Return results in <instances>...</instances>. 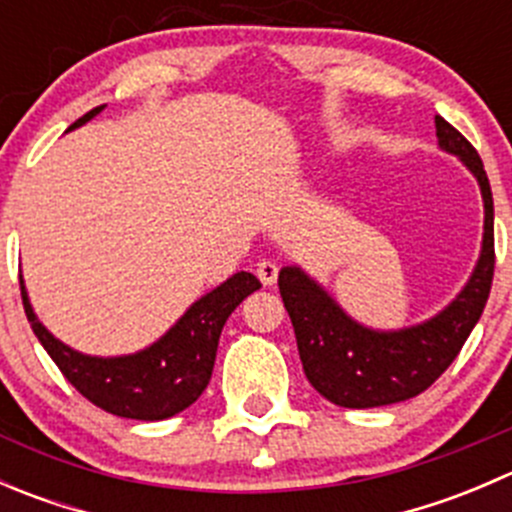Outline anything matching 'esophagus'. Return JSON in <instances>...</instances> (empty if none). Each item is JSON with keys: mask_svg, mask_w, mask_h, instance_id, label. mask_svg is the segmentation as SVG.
<instances>
[{"mask_svg": "<svg viewBox=\"0 0 512 512\" xmlns=\"http://www.w3.org/2000/svg\"><path fill=\"white\" fill-rule=\"evenodd\" d=\"M277 275H280V267L275 265V262L272 260H262V262H257V277H260V282L262 285H275L277 282Z\"/></svg>", "mask_w": 512, "mask_h": 512, "instance_id": "1", "label": "esophagus"}]
</instances>
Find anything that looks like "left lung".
<instances>
[{"mask_svg":"<svg viewBox=\"0 0 512 512\" xmlns=\"http://www.w3.org/2000/svg\"><path fill=\"white\" fill-rule=\"evenodd\" d=\"M436 136L443 151L461 158L476 175L485 208L476 270L443 312L416 327L376 332L354 322L299 267H285L277 280L309 384L344 409L399 404L426 391L461 352L488 302L495 270L493 193L488 175L476 148L441 116H436Z\"/></svg>","mask_w":512,"mask_h":512,"instance_id":"8db88e82","label":"left lung"}]
</instances>
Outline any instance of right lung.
Returning <instances> with one entry per match:
<instances>
[{"mask_svg": "<svg viewBox=\"0 0 512 512\" xmlns=\"http://www.w3.org/2000/svg\"><path fill=\"white\" fill-rule=\"evenodd\" d=\"M101 111L103 106H96L94 111L71 123L69 131L84 126ZM19 287H22L24 312L36 339L81 396L113 416L163 421L200 399L213 376L220 332L227 317L247 294L257 292L262 285L250 272H237L213 292L190 304L188 312L156 344L143 352L108 356V359L81 354L59 342L36 319L22 275H19Z\"/></svg>", "mask_w": 512, "mask_h": 512, "instance_id": "1", "label": "right lung"}]
</instances>
